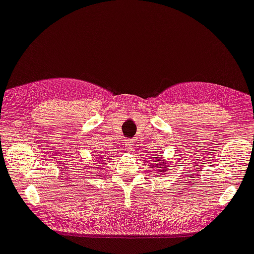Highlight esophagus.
<instances>
[{
  "mask_svg": "<svg viewBox=\"0 0 254 254\" xmlns=\"http://www.w3.org/2000/svg\"><path fill=\"white\" fill-rule=\"evenodd\" d=\"M132 148H134V141L130 140V139H127V142H126V149H127V151H131Z\"/></svg>",
  "mask_w": 254,
  "mask_h": 254,
  "instance_id": "1",
  "label": "esophagus"
}]
</instances>
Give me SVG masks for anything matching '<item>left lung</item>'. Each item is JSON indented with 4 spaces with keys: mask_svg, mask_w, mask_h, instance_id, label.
Returning <instances> with one entry per match:
<instances>
[{
    "mask_svg": "<svg viewBox=\"0 0 254 254\" xmlns=\"http://www.w3.org/2000/svg\"><path fill=\"white\" fill-rule=\"evenodd\" d=\"M157 162H159V161H157ZM157 164H158V163H157ZM162 168H163V167H162ZM159 171H161V172H162V171H164V168H163V170H159ZM165 171H166V170H165Z\"/></svg>",
    "mask_w": 254,
    "mask_h": 254,
    "instance_id": "obj_1",
    "label": "left lung"
}]
</instances>
